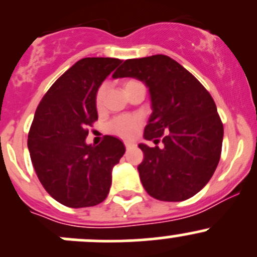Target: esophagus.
<instances>
[{"instance_id":"34e87169","label":"esophagus","mask_w":257,"mask_h":257,"mask_svg":"<svg viewBox=\"0 0 257 257\" xmlns=\"http://www.w3.org/2000/svg\"><path fill=\"white\" fill-rule=\"evenodd\" d=\"M124 145H125V149H132V148H133V147H136V144L131 143V142H125V143H124Z\"/></svg>"}]
</instances>
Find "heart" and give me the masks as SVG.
<instances>
[{"instance_id":"heart-1","label":"heart","mask_w":257,"mask_h":257,"mask_svg":"<svg viewBox=\"0 0 257 257\" xmlns=\"http://www.w3.org/2000/svg\"><path fill=\"white\" fill-rule=\"evenodd\" d=\"M138 80L136 79H126L125 82L123 83L124 90H128L129 88L133 87V85L138 84ZM105 93V84H102L97 89V93H95V105L98 108L102 105L103 98H104ZM142 118L139 115H132V114H125V115H119L116 118H114L109 124H108V129H109L110 133L115 134V136L120 137V138L124 139H132L136 137V134L138 133L139 128H141Z\"/></svg>"}]
</instances>
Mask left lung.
<instances>
[{"mask_svg":"<svg viewBox=\"0 0 257 257\" xmlns=\"http://www.w3.org/2000/svg\"><path fill=\"white\" fill-rule=\"evenodd\" d=\"M132 77L149 88L153 113L139 144L144 159L139 177L150 196L183 201L198 194L214 174L221 155L224 126L210 93L181 64L164 54L126 59L113 78Z\"/></svg>","mask_w":257,"mask_h":257,"instance_id":"left-lung-1","label":"left lung"}]
</instances>
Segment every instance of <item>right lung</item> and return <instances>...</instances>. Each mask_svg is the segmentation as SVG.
I'll return each mask as SVG.
<instances>
[{"label":"right lung","mask_w":257,"mask_h":257,"mask_svg":"<svg viewBox=\"0 0 257 257\" xmlns=\"http://www.w3.org/2000/svg\"><path fill=\"white\" fill-rule=\"evenodd\" d=\"M120 63L118 58L80 59L52 84L36 109L27 142L31 160L46 191L68 208L105 200L113 167L125 153L112 136L99 145L85 143L88 126L98 119L97 89Z\"/></svg>","instance_id":"obj_1"}]
</instances>
